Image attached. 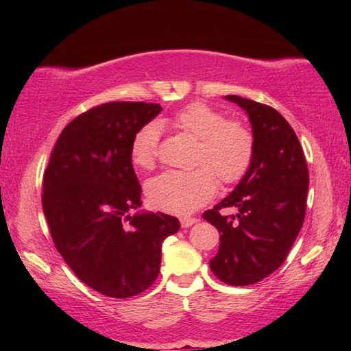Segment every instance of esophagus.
<instances>
[{"label": "esophagus", "instance_id": "1", "mask_svg": "<svg viewBox=\"0 0 351 351\" xmlns=\"http://www.w3.org/2000/svg\"><path fill=\"white\" fill-rule=\"evenodd\" d=\"M197 223L196 217H181V226L182 228H190L191 225H195Z\"/></svg>", "mask_w": 351, "mask_h": 351}]
</instances>
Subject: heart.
<instances>
[{"label": "heart", "instance_id": "b5f03b06", "mask_svg": "<svg viewBox=\"0 0 351 351\" xmlns=\"http://www.w3.org/2000/svg\"><path fill=\"white\" fill-rule=\"evenodd\" d=\"M164 123L197 140L195 170H169L152 178L146 185L151 204L162 211L187 214L210 200L217 182H234L244 175L252 161L253 136L240 122L226 121L220 111L195 102L178 111ZM160 132L146 125L132 140L131 158L141 170L155 166Z\"/></svg>", "mask_w": 351, "mask_h": 351}]
</instances>
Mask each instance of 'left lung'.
I'll use <instances>...</instances> for the list:
<instances>
[{"label":"left lung","instance_id":"8db88e82","mask_svg":"<svg viewBox=\"0 0 351 351\" xmlns=\"http://www.w3.org/2000/svg\"><path fill=\"white\" fill-rule=\"evenodd\" d=\"M249 116L253 155L234 191L204 213L217 228L219 252L210 268L234 287H247L278 270L299 235L309 187V171L294 130L279 111L241 96L228 95ZM223 207H235L221 216Z\"/></svg>","mask_w":351,"mask_h":351}]
</instances>
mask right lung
Instances as JSON below:
<instances>
[{"instance_id":"right-lung-1","label":"right lung","mask_w":351,"mask_h":351,"mask_svg":"<svg viewBox=\"0 0 351 351\" xmlns=\"http://www.w3.org/2000/svg\"><path fill=\"white\" fill-rule=\"evenodd\" d=\"M161 110L108 102L86 111L66 125L43 175L42 206L56 249L81 282L114 299L152 285L162 241L181 228L169 214H130L141 206L132 140Z\"/></svg>"}]
</instances>
